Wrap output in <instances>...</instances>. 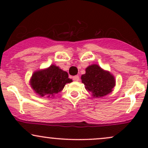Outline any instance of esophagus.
Listing matches in <instances>:
<instances>
[{"label":"esophagus","instance_id":"obj_1","mask_svg":"<svg viewBox=\"0 0 148 148\" xmlns=\"http://www.w3.org/2000/svg\"><path fill=\"white\" fill-rule=\"evenodd\" d=\"M73 80H74V81H79V80H80L79 76H77V75L73 76Z\"/></svg>","mask_w":148,"mask_h":148}]
</instances>
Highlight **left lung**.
<instances>
[{
    "instance_id": "left-lung-1",
    "label": "left lung",
    "mask_w": 148,
    "mask_h": 148,
    "mask_svg": "<svg viewBox=\"0 0 148 148\" xmlns=\"http://www.w3.org/2000/svg\"><path fill=\"white\" fill-rule=\"evenodd\" d=\"M81 80L86 89L91 92L94 97H101L109 94L115 84L113 76L103 71L97 64L88 67L86 74L81 76Z\"/></svg>"
}]
</instances>
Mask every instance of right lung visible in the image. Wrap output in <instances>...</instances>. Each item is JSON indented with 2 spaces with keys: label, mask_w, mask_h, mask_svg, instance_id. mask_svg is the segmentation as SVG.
<instances>
[{
  "label": "right lung",
  "mask_w": 148,
  "mask_h": 148,
  "mask_svg": "<svg viewBox=\"0 0 148 148\" xmlns=\"http://www.w3.org/2000/svg\"><path fill=\"white\" fill-rule=\"evenodd\" d=\"M72 81L67 72L52 64L45 70L34 73L30 79V85L40 96L51 97L60 92L66 84Z\"/></svg>",
  "instance_id": "add662e5"
}]
</instances>
